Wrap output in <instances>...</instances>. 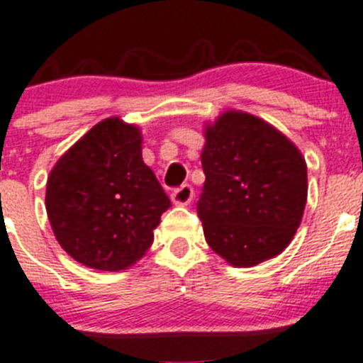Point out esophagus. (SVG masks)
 I'll list each match as a JSON object with an SVG mask.
<instances>
[{
    "mask_svg": "<svg viewBox=\"0 0 363 363\" xmlns=\"http://www.w3.org/2000/svg\"><path fill=\"white\" fill-rule=\"evenodd\" d=\"M191 199H194V188L189 184H182L172 194V202L177 206H188Z\"/></svg>",
    "mask_w": 363,
    "mask_h": 363,
    "instance_id": "esophagus-1",
    "label": "esophagus"
}]
</instances>
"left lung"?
Returning a JSON list of instances; mask_svg holds the SVG:
<instances>
[{
    "label": "left lung",
    "mask_w": 363,
    "mask_h": 363,
    "mask_svg": "<svg viewBox=\"0 0 363 363\" xmlns=\"http://www.w3.org/2000/svg\"><path fill=\"white\" fill-rule=\"evenodd\" d=\"M206 181L197 213L206 242L228 264L251 267L282 253L308 201L300 150L260 117L228 110L206 125Z\"/></svg>",
    "instance_id": "obj_1"
}]
</instances>
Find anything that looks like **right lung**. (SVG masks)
<instances>
[{
	"instance_id": "right-lung-1",
	"label": "right lung",
	"mask_w": 363,
	"mask_h": 363,
	"mask_svg": "<svg viewBox=\"0 0 363 363\" xmlns=\"http://www.w3.org/2000/svg\"><path fill=\"white\" fill-rule=\"evenodd\" d=\"M139 126L97 123L68 148L47 181V215L57 242L92 269L121 271L145 257L172 202L143 161Z\"/></svg>"
}]
</instances>
